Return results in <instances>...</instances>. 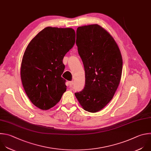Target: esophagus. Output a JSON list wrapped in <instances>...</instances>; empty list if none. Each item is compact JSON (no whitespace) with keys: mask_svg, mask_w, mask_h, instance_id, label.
Returning a JSON list of instances; mask_svg holds the SVG:
<instances>
[{"mask_svg":"<svg viewBox=\"0 0 151 151\" xmlns=\"http://www.w3.org/2000/svg\"><path fill=\"white\" fill-rule=\"evenodd\" d=\"M69 84L70 87H71L73 84V81H70V82H69Z\"/></svg>","mask_w":151,"mask_h":151,"instance_id":"esophagus-1","label":"esophagus"}]
</instances>
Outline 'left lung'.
<instances>
[{
  "label": "left lung",
  "mask_w": 151,
  "mask_h": 151,
  "mask_svg": "<svg viewBox=\"0 0 151 151\" xmlns=\"http://www.w3.org/2000/svg\"><path fill=\"white\" fill-rule=\"evenodd\" d=\"M76 43L84 66L85 85L75 95L85 111L96 113L110 103L119 86L121 52L113 37L98 24L79 27Z\"/></svg>",
  "instance_id": "1"
}]
</instances>
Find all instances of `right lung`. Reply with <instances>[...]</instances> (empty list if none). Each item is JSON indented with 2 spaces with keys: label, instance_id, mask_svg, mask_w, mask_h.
<instances>
[{
  "label": "right lung",
  "instance_id": "1",
  "mask_svg": "<svg viewBox=\"0 0 151 151\" xmlns=\"http://www.w3.org/2000/svg\"><path fill=\"white\" fill-rule=\"evenodd\" d=\"M76 34L71 28L48 27L28 44L24 52L21 78L31 103L42 110L53 107L66 91L63 59L73 47Z\"/></svg>",
  "mask_w": 151,
  "mask_h": 151
}]
</instances>
